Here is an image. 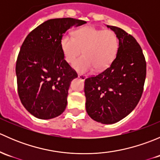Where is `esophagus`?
<instances>
[{
    "mask_svg": "<svg viewBox=\"0 0 160 160\" xmlns=\"http://www.w3.org/2000/svg\"><path fill=\"white\" fill-rule=\"evenodd\" d=\"M78 77H79V78L81 79L82 80H84L85 79H86V76L83 75V74H80V73H79L78 74Z\"/></svg>",
    "mask_w": 160,
    "mask_h": 160,
    "instance_id": "obj_1",
    "label": "esophagus"
}]
</instances>
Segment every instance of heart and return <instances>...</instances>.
Here are the masks:
<instances>
[{"label": "heart", "instance_id": "obj_1", "mask_svg": "<svg viewBox=\"0 0 160 160\" xmlns=\"http://www.w3.org/2000/svg\"><path fill=\"white\" fill-rule=\"evenodd\" d=\"M72 34L73 36L64 35L61 38L60 47L69 63H72L84 49V56L73 64L77 72L85 73L93 69L103 71L113 63L119 49L118 37L114 31L89 25L76 29Z\"/></svg>", "mask_w": 160, "mask_h": 160}]
</instances>
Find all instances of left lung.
I'll return each mask as SVG.
<instances>
[{"label": "left lung", "instance_id": "left-lung-1", "mask_svg": "<svg viewBox=\"0 0 160 160\" xmlns=\"http://www.w3.org/2000/svg\"><path fill=\"white\" fill-rule=\"evenodd\" d=\"M117 34L119 49L110 67L85 80L86 111L102 124H114L129 114L139 102L146 77L141 46L125 30L108 25Z\"/></svg>", "mask_w": 160, "mask_h": 160}]
</instances>
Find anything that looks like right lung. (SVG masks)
Instances as JSON below:
<instances>
[{
    "mask_svg": "<svg viewBox=\"0 0 160 160\" xmlns=\"http://www.w3.org/2000/svg\"><path fill=\"white\" fill-rule=\"evenodd\" d=\"M85 23L72 18L49 19L24 40L16 62L18 93L35 117L51 119L65 111L69 87L77 73L64 59L60 40L70 28Z\"/></svg>",
    "mask_w": 160,
    "mask_h": 160,
    "instance_id": "obj_1",
    "label": "right lung"
}]
</instances>
